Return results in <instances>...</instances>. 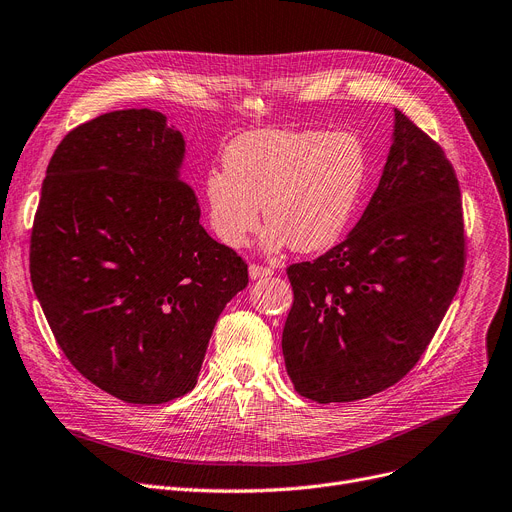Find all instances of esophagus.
Returning a JSON list of instances; mask_svg holds the SVG:
<instances>
[{
    "label": "esophagus",
    "mask_w": 512,
    "mask_h": 512,
    "mask_svg": "<svg viewBox=\"0 0 512 512\" xmlns=\"http://www.w3.org/2000/svg\"><path fill=\"white\" fill-rule=\"evenodd\" d=\"M272 274L274 272L270 270V267H263V265H257V263L249 265V276L253 280H261V278H267V276H272Z\"/></svg>",
    "instance_id": "34e87169"
}]
</instances>
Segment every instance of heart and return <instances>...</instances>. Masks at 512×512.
Here are the masks:
<instances>
[{"label":"heart","mask_w":512,"mask_h":512,"mask_svg":"<svg viewBox=\"0 0 512 512\" xmlns=\"http://www.w3.org/2000/svg\"><path fill=\"white\" fill-rule=\"evenodd\" d=\"M222 168L205 178L209 220L228 247H242L259 224L265 251L330 249L353 220L367 159L346 132L255 130L234 139Z\"/></svg>","instance_id":"heart-1"}]
</instances>
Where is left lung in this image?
Instances as JSON below:
<instances>
[{"mask_svg": "<svg viewBox=\"0 0 512 512\" xmlns=\"http://www.w3.org/2000/svg\"><path fill=\"white\" fill-rule=\"evenodd\" d=\"M465 270L461 188L444 149L394 110L378 188L340 245L288 265L286 371L321 405L378 394L417 365Z\"/></svg>", "mask_w": 512, "mask_h": 512, "instance_id": "1", "label": "left lung"}]
</instances>
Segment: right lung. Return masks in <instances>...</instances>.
<instances>
[{"mask_svg": "<svg viewBox=\"0 0 512 512\" xmlns=\"http://www.w3.org/2000/svg\"><path fill=\"white\" fill-rule=\"evenodd\" d=\"M166 116L118 110L53 151L31 234V282L76 371L132 405L191 392L215 321L249 284L199 224Z\"/></svg>", "mask_w": 512, "mask_h": 512, "instance_id": "right-lung-1", "label": "right lung"}]
</instances>
